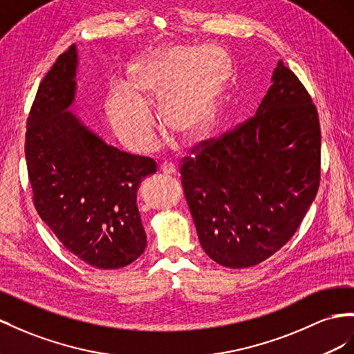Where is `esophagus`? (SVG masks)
I'll return each instance as SVG.
<instances>
[{
    "mask_svg": "<svg viewBox=\"0 0 354 354\" xmlns=\"http://www.w3.org/2000/svg\"><path fill=\"white\" fill-rule=\"evenodd\" d=\"M160 170L165 175H175L176 174V166L174 165V162H162Z\"/></svg>",
    "mask_w": 354,
    "mask_h": 354,
    "instance_id": "1",
    "label": "esophagus"
}]
</instances>
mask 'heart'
<instances>
[{
  "instance_id": "obj_1",
  "label": "heart",
  "mask_w": 354,
  "mask_h": 354,
  "mask_svg": "<svg viewBox=\"0 0 354 354\" xmlns=\"http://www.w3.org/2000/svg\"><path fill=\"white\" fill-rule=\"evenodd\" d=\"M230 59L214 46H166L130 67V88L107 95V115L127 147L148 152L156 143L152 104H160L169 130L188 140L211 130L218 100L229 77Z\"/></svg>"
}]
</instances>
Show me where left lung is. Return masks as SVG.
Wrapping results in <instances>:
<instances>
[{"label":"left lung","mask_w":354,"mask_h":354,"mask_svg":"<svg viewBox=\"0 0 354 354\" xmlns=\"http://www.w3.org/2000/svg\"><path fill=\"white\" fill-rule=\"evenodd\" d=\"M256 115L184 161L183 187L205 252L232 269L284 247L320 183V124L283 61Z\"/></svg>","instance_id":"obj_1"}]
</instances>
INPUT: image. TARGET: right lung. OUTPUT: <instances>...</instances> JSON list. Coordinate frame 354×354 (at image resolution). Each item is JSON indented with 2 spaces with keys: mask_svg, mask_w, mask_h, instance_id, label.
<instances>
[{
  "mask_svg": "<svg viewBox=\"0 0 354 354\" xmlns=\"http://www.w3.org/2000/svg\"><path fill=\"white\" fill-rule=\"evenodd\" d=\"M77 46L61 53L31 107L25 157L40 218L70 252L97 269H120L147 248L138 189L157 162L106 143L70 111Z\"/></svg>",
  "mask_w": 354,
  "mask_h": 354,
  "instance_id": "add662e5",
  "label": "right lung"
}]
</instances>
